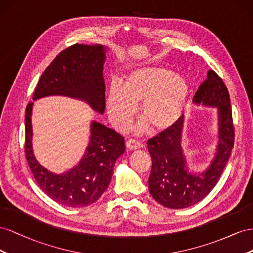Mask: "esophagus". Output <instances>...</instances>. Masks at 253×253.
I'll return each mask as SVG.
<instances>
[{
	"mask_svg": "<svg viewBox=\"0 0 253 253\" xmlns=\"http://www.w3.org/2000/svg\"><path fill=\"white\" fill-rule=\"evenodd\" d=\"M126 146H127L128 149L135 150V149H139V148L142 146V144H141L139 141L130 139V140H128V141L126 142Z\"/></svg>",
	"mask_w": 253,
	"mask_h": 253,
	"instance_id": "34e87169",
	"label": "esophagus"
}]
</instances>
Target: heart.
<instances>
[{
	"label": "heart",
	"instance_id": "heart-1",
	"mask_svg": "<svg viewBox=\"0 0 253 253\" xmlns=\"http://www.w3.org/2000/svg\"><path fill=\"white\" fill-rule=\"evenodd\" d=\"M190 95L185 78L163 67H143L129 73L123 86L113 83L107 97V110L112 124L125 131L131 126L140 105L144 119L139 131L148 126L156 132L167 131L181 119Z\"/></svg>",
	"mask_w": 253,
	"mask_h": 253
}]
</instances>
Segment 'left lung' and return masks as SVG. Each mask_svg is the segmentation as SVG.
Listing matches in <instances>:
<instances>
[{
    "label": "left lung",
    "mask_w": 253,
    "mask_h": 253,
    "mask_svg": "<svg viewBox=\"0 0 253 253\" xmlns=\"http://www.w3.org/2000/svg\"><path fill=\"white\" fill-rule=\"evenodd\" d=\"M197 105L217 107L218 145L210 167L201 174H191L186 168L181 146L184 119L167 131L147 141L153 161L148 189L156 201L170 209H184L196 205L217 183L234 145V126L230 95L222 79L213 70L195 93Z\"/></svg>",
    "instance_id": "8db88e82"
}]
</instances>
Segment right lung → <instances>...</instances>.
Wrapping results in <instances>:
<instances>
[{
  "label": "right lung",
  "instance_id": "1",
  "mask_svg": "<svg viewBox=\"0 0 253 253\" xmlns=\"http://www.w3.org/2000/svg\"><path fill=\"white\" fill-rule=\"evenodd\" d=\"M106 46L76 44L63 49L43 72L33 99L63 95L84 100L93 110L105 111L103 77ZM32 109L25 111V156L30 169L49 198L64 207L92 205L107 190L117 159L125 151L124 138L113 129L93 121L85 154L78 165L61 175L48 171L36 160L32 147Z\"/></svg>",
  "mask_w": 253,
  "mask_h": 253
}]
</instances>
